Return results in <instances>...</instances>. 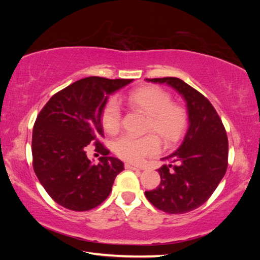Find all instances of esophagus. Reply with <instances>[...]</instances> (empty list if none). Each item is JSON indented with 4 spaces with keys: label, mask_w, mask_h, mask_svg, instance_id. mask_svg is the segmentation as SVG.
Wrapping results in <instances>:
<instances>
[{
    "label": "esophagus",
    "mask_w": 260,
    "mask_h": 260,
    "mask_svg": "<svg viewBox=\"0 0 260 260\" xmlns=\"http://www.w3.org/2000/svg\"><path fill=\"white\" fill-rule=\"evenodd\" d=\"M125 169H128V170H133V171H139L140 169L137 168V167H134V165H132V164H125Z\"/></svg>",
    "instance_id": "1"
}]
</instances>
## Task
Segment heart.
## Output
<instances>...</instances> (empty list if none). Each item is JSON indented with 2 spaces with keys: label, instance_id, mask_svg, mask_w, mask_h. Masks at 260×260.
I'll return each mask as SVG.
<instances>
[{
  "label": "heart",
  "instance_id": "1",
  "mask_svg": "<svg viewBox=\"0 0 260 260\" xmlns=\"http://www.w3.org/2000/svg\"><path fill=\"white\" fill-rule=\"evenodd\" d=\"M132 108L147 116L145 132L142 137L123 135L114 142L117 156L131 163H142L148 156L159 152V142L173 145L181 140L189 126V113L180 103L172 102V95L164 88L150 85L128 92L126 97ZM102 125L109 134L118 132L121 126V109L118 102L110 98L102 109Z\"/></svg>",
  "mask_w": 260,
  "mask_h": 260
}]
</instances>
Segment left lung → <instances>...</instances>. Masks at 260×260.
<instances>
[{"instance_id": "1", "label": "left lung", "mask_w": 260, "mask_h": 260, "mask_svg": "<svg viewBox=\"0 0 260 260\" xmlns=\"http://www.w3.org/2000/svg\"><path fill=\"white\" fill-rule=\"evenodd\" d=\"M167 82L184 97L190 126L182 145L164 157L169 164L157 171L161 183L145 191L154 207L171 214L190 212L211 197L228 167V137L212 104L190 85L175 77L146 79Z\"/></svg>"}]
</instances>
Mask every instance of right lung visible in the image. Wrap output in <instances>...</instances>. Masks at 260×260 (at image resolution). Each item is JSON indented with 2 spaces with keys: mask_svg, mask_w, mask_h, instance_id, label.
I'll return each mask as SVG.
<instances>
[{
  "mask_svg": "<svg viewBox=\"0 0 260 260\" xmlns=\"http://www.w3.org/2000/svg\"><path fill=\"white\" fill-rule=\"evenodd\" d=\"M133 81L87 77L54 93L40 110L32 132V165L39 181L60 206L88 211L108 198L115 178L124 170L103 145L101 115L107 95ZM88 144L103 156L91 165Z\"/></svg>",
  "mask_w": 260,
  "mask_h": 260,
  "instance_id": "1",
  "label": "right lung"
}]
</instances>
